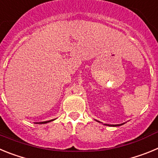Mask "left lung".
<instances>
[{
  "instance_id": "obj_1",
  "label": "left lung",
  "mask_w": 158,
  "mask_h": 158,
  "mask_svg": "<svg viewBox=\"0 0 158 158\" xmlns=\"http://www.w3.org/2000/svg\"><path fill=\"white\" fill-rule=\"evenodd\" d=\"M96 121H97V122H99V123H101V122H100V121H98V120H96ZM123 124H124V123H121V124H115V125H114V124L104 123V125H106V126H109V127H118V126H121V125H123Z\"/></svg>"
}]
</instances>
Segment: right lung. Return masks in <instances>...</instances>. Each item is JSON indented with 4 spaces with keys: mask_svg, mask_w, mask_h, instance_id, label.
Masks as SVG:
<instances>
[{
    "mask_svg": "<svg viewBox=\"0 0 158 158\" xmlns=\"http://www.w3.org/2000/svg\"><path fill=\"white\" fill-rule=\"evenodd\" d=\"M55 120V118L54 119H51V120H48V121H44V122H39V123H35L36 124H44V123H50L51 122V121H54Z\"/></svg>",
    "mask_w": 158,
    "mask_h": 158,
    "instance_id": "add662e5",
    "label": "right lung"
}]
</instances>
